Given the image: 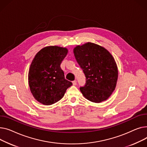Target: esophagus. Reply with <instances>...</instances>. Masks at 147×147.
Instances as JSON below:
<instances>
[{
  "instance_id": "obj_1",
  "label": "esophagus",
  "mask_w": 147,
  "mask_h": 147,
  "mask_svg": "<svg viewBox=\"0 0 147 147\" xmlns=\"http://www.w3.org/2000/svg\"><path fill=\"white\" fill-rule=\"evenodd\" d=\"M72 84H73L74 85H76V80L72 82Z\"/></svg>"
}]
</instances>
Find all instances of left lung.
Segmentation results:
<instances>
[{"label":"left lung","instance_id":"left-lung-1","mask_svg":"<svg viewBox=\"0 0 147 147\" xmlns=\"http://www.w3.org/2000/svg\"><path fill=\"white\" fill-rule=\"evenodd\" d=\"M74 53L86 77L85 86L80 87L85 98L97 103L108 99L116 88L118 78L113 56L105 48L90 42L77 46Z\"/></svg>","mask_w":147,"mask_h":147}]
</instances>
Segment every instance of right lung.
Here are the masks:
<instances>
[{
  "label": "right lung",
  "mask_w": 147,
  "mask_h": 147,
  "mask_svg": "<svg viewBox=\"0 0 147 147\" xmlns=\"http://www.w3.org/2000/svg\"><path fill=\"white\" fill-rule=\"evenodd\" d=\"M68 50L59 46H47L40 50L30 67L28 84L30 91L37 101L44 105L57 102L72 83L65 78L60 67Z\"/></svg>",
  "instance_id": "right-lung-1"
}]
</instances>
